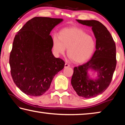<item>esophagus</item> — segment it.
I'll return each instance as SVG.
<instances>
[{
    "label": "esophagus",
    "mask_w": 125,
    "mask_h": 125,
    "mask_svg": "<svg viewBox=\"0 0 125 125\" xmlns=\"http://www.w3.org/2000/svg\"><path fill=\"white\" fill-rule=\"evenodd\" d=\"M70 67V65H69V64H68V63H65V64H64V67L67 68V67Z\"/></svg>",
    "instance_id": "34e87169"
}]
</instances>
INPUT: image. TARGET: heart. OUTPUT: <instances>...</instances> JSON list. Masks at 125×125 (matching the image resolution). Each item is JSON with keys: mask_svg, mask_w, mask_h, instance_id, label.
<instances>
[{"mask_svg": "<svg viewBox=\"0 0 125 125\" xmlns=\"http://www.w3.org/2000/svg\"><path fill=\"white\" fill-rule=\"evenodd\" d=\"M95 40L85 31L77 27L63 29L58 37H53V49L56 54H63L67 48L68 57L75 63H83L94 53Z\"/></svg>", "mask_w": 125, "mask_h": 125, "instance_id": "b5f03b06", "label": "heart"}]
</instances>
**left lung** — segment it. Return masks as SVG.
Here are the masks:
<instances>
[{
  "label": "left lung",
  "mask_w": 125,
  "mask_h": 125,
  "mask_svg": "<svg viewBox=\"0 0 125 125\" xmlns=\"http://www.w3.org/2000/svg\"><path fill=\"white\" fill-rule=\"evenodd\" d=\"M80 24L92 27L96 38V50L91 60L74 68L71 84L80 96L86 99L100 95L108 88L116 66V45L106 27L96 20H77ZM90 69L98 73V78L90 80L87 75Z\"/></svg>",
  "instance_id": "8db88e82"
}]
</instances>
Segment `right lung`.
Listing matches in <instances>:
<instances>
[{
  "label": "right lung",
  "mask_w": 125,
  "mask_h": 125,
  "mask_svg": "<svg viewBox=\"0 0 125 125\" xmlns=\"http://www.w3.org/2000/svg\"><path fill=\"white\" fill-rule=\"evenodd\" d=\"M62 19L35 17L17 32L10 54V72L15 84L27 95L39 96L48 90L65 63L54 57L50 35Z\"/></svg>",
  "instance_id": "1"
}]
</instances>
